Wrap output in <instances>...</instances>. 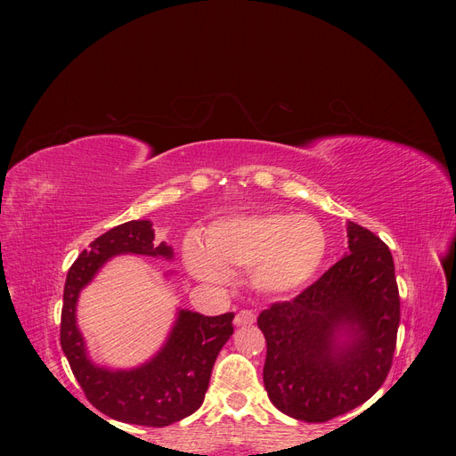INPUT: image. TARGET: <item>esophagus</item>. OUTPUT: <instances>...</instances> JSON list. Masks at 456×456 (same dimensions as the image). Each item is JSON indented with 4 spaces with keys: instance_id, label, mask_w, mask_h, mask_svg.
<instances>
[{
    "instance_id": "1",
    "label": "esophagus",
    "mask_w": 456,
    "mask_h": 456,
    "mask_svg": "<svg viewBox=\"0 0 456 456\" xmlns=\"http://www.w3.org/2000/svg\"><path fill=\"white\" fill-rule=\"evenodd\" d=\"M255 322V314L253 310H241L233 317V325L236 327H245V325H251Z\"/></svg>"
}]
</instances>
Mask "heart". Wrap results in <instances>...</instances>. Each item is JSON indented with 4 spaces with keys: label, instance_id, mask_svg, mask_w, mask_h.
I'll use <instances>...</instances> for the list:
<instances>
[{
    "label": "heart",
    "instance_id": "1",
    "mask_svg": "<svg viewBox=\"0 0 456 456\" xmlns=\"http://www.w3.org/2000/svg\"><path fill=\"white\" fill-rule=\"evenodd\" d=\"M183 251L188 270L203 281H224L228 268L251 266L262 291L289 293L320 270L327 238L312 216L270 213L218 220L205 243L191 233Z\"/></svg>",
    "mask_w": 456,
    "mask_h": 456
}]
</instances>
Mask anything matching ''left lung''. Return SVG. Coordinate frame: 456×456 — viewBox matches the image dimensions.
Masks as SVG:
<instances>
[{"label": "left lung", "instance_id": "obj_1", "mask_svg": "<svg viewBox=\"0 0 456 456\" xmlns=\"http://www.w3.org/2000/svg\"><path fill=\"white\" fill-rule=\"evenodd\" d=\"M265 388L285 415L327 422L365 403L388 377L399 291L388 245L348 223V251L293 300L258 315Z\"/></svg>", "mask_w": 456, "mask_h": 456}]
</instances>
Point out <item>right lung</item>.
Instances as JSON below:
<instances>
[{
	"instance_id": "add662e5",
	"label": "right lung",
	"mask_w": 456,
	"mask_h": 456,
	"mask_svg": "<svg viewBox=\"0 0 456 456\" xmlns=\"http://www.w3.org/2000/svg\"><path fill=\"white\" fill-rule=\"evenodd\" d=\"M114 255L173 258L167 243H154L150 220H131L102 233L81 251L68 270L61 315V346L81 390L106 417L163 428L190 417L203 403L218 352L233 333V314L201 315L181 310L165 346L136 369L112 370L94 365L76 323L79 291Z\"/></svg>"
}]
</instances>
